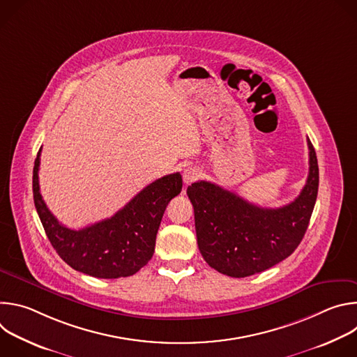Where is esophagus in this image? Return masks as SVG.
<instances>
[{"mask_svg": "<svg viewBox=\"0 0 357 357\" xmlns=\"http://www.w3.org/2000/svg\"><path fill=\"white\" fill-rule=\"evenodd\" d=\"M199 176H200V172H199V169L195 168V167H188V168H185V169H183V174H182L183 182H185L186 185L195 182L196 179H199Z\"/></svg>", "mask_w": 357, "mask_h": 357, "instance_id": "esophagus-1", "label": "esophagus"}]
</instances>
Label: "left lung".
I'll list each match as a JSON object with an SVG mask.
<instances>
[{
	"mask_svg": "<svg viewBox=\"0 0 357 357\" xmlns=\"http://www.w3.org/2000/svg\"><path fill=\"white\" fill-rule=\"evenodd\" d=\"M310 174L294 202L277 209L260 208L212 182L188 186L202 257L216 271L243 278L271 268L299 245L318 195L319 169L308 138Z\"/></svg>",
	"mask_w": 357,
	"mask_h": 357,
	"instance_id": "8db88e82",
	"label": "left lung"
}]
</instances>
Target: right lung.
I'll list each match as a JSON object with an SVG mask.
<instances>
[{"label": "right lung", "instance_id": "obj_1", "mask_svg": "<svg viewBox=\"0 0 357 357\" xmlns=\"http://www.w3.org/2000/svg\"><path fill=\"white\" fill-rule=\"evenodd\" d=\"M39 164L40 149L32 176L35 208L50 244L66 264L91 277L120 278L135 274L151 260L164 212L182 190L179 172L145 186L110 219L73 230L46 208L39 192Z\"/></svg>", "mask_w": 357, "mask_h": 357}]
</instances>
